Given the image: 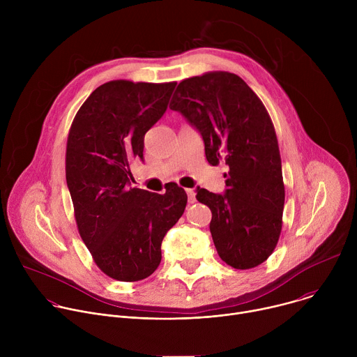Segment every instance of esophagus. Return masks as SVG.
<instances>
[{"label": "esophagus", "instance_id": "esophagus-1", "mask_svg": "<svg viewBox=\"0 0 357 357\" xmlns=\"http://www.w3.org/2000/svg\"><path fill=\"white\" fill-rule=\"evenodd\" d=\"M186 193H188V200H189V203H195V202H196L195 190L190 189V188H188V189H186Z\"/></svg>", "mask_w": 357, "mask_h": 357}]
</instances>
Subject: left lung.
<instances>
[{
	"mask_svg": "<svg viewBox=\"0 0 357 357\" xmlns=\"http://www.w3.org/2000/svg\"><path fill=\"white\" fill-rule=\"evenodd\" d=\"M200 134L211 165L225 162L226 189H196L212 211L211 233L220 259L237 270L264 263L282 226L285 190L271 119L247 83L229 72L182 80L171 101Z\"/></svg>",
	"mask_w": 357,
	"mask_h": 357,
	"instance_id": "1",
	"label": "left lung"
}]
</instances>
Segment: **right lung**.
<instances>
[{"label": "right lung", "instance_id": "obj_1", "mask_svg": "<svg viewBox=\"0 0 357 357\" xmlns=\"http://www.w3.org/2000/svg\"><path fill=\"white\" fill-rule=\"evenodd\" d=\"M176 83L113 80L77 112L66 146V183L80 237L98 268L132 282L161 263L167 231L188 196L176 183L164 195L130 186V164L144 162V135L167 112Z\"/></svg>", "mask_w": 357, "mask_h": 357}]
</instances>
